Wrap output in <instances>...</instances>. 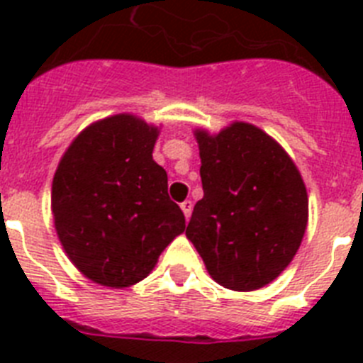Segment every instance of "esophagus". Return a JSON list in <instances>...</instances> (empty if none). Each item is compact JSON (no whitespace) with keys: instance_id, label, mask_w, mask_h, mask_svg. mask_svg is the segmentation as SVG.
<instances>
[{"instance_id":"34e87169","label":"esophagus","mask_w":363,"mask_h":363,"mask_svg":"<svg viewBox=\"0 0 363 363\" xmlns=\"http://www.w3.org/2000/svg\"><path fill=\"white\" fill-rule=\"evenodd\" d=\"M179 207H182V211H184V214H185V218H191V213H192V201L191 200H185L184 203L179 205Z\"/></svg>"}]
</instances>
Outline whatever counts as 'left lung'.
I'll list each match as a JSON object with an SVG mask.
<instances>
[{"label": "left lung", "instance_id": "obj_1", "mask_svg": "<svg viewBox=\"0 0 363 363\" xmlns=\"http://www.w3.org/2000/svg\"><path fill=\"white\" fill-rule=\"evenodd\" d=\"M203 198L185 230L214 281L255 291L293 262L307 229L309 200L298 167L256 125L218 134L194 130Z\"/></svg>", "mask_w": 363, "mask_h": 363}]
</instances>
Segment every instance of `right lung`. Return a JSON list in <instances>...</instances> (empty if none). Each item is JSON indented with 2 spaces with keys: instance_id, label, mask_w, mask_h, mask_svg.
I'll return each instance as SVG.
<instances>
[{
  "instance_id": "obj_1",
  "label": "right lung",
  "mask_w": 363,
  "mask_h": 363,
  "mask_svg": "<svg viewBox=\"0 0 363 363\" xmlns=\"http://www.w3.org/2000/svg\"><path fill=\"white\" fill-rule=\"evenodd\" d=\"M160 129L134 114L94 121L57 163L50 207L63 251L83 277L111 289L142 281L185 230L152 160Z\"/></svg>"
}]
</instances>
